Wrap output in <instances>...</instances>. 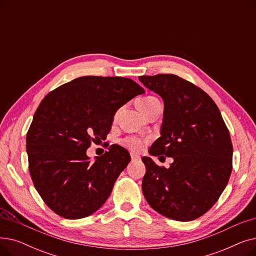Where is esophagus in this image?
I'll return each instance as SVG.
<instances>
[{
  "instance_id": "1",
  "label": "esophagus",
  "mask_w": 256,
  "mask_h": 256,
  "mask_svg": "<svg viewBox=\"0 0 256 256\" xmlns=\"http://www.w3.org/2000/svg\"><path fill=\"white\" fill-rule=\"evenodd\" d=\"M130 158H132V160L134 162V160H140V156H139L138 154H136L130 152Z\"/></svg>"
}]
</instances>
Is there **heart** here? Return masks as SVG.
Returning <instances> with one entry per match:
<instances>
[{
    "instance_id": "obj_1",
    "label": "heart",
    "mask_w": 256,
    "mask_h": 256,
    "mask_svg": "<svg viewBox=\"0 0 256 256\" xmlns=\"http://www.w3.org/2000/svg\"><path fill=\"white\" fill-rule=\"evenodd\" d=\"M160 100L154 96H145L137 100L136 104L138 109L144 114V116H146V114L150 111L154 104H156ZM148 141L150 139H143L136 136H128L120 140V144L126 147V148H128L130 150L141 152L144 148L146 143H148Z\"/></svg>"
}]
</instances>
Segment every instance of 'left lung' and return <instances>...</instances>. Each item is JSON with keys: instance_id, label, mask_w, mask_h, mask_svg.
<instances>
[{"instance_id": "1", "label": "left lung", "mask_w": 256, "mask_h": 256, "mask_svg": "<svg viewBox=\"0 0 256 256\" xmlns=\"http://www.w3.org/2000/svg\"><path fill=\"white\" fill-rule=\"evenodd\" d=\"M139 80L164 100L160 137L150 154L173 158L167 169L148 156L142 191L150 206L176 221L204 214L221 196L232 170V143L219 108L202 89L176 74Z\"/></svg>"}]
</instances>
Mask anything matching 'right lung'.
Listing matches in <instances>:
<instances>
[{
	"mask_svg": "<svg viewBox=\"0 0 256 256\" xmlns=\"http://www.w3.org/2000/svg\"><path fill=\"white\" fill-rule=\"evenodd\" d=\"M144 92L130 78L86 76L42 100L26 132V152L35 189L52 212L80 219L106 202L130 156L114 144L92 162L86 150L106 138L119 108Z\"/></svg>",
	"mask_w": 256,
	"mask_h": 256,
	"instance_id": "1",
	"label": "right lung"
}]
</instances>
